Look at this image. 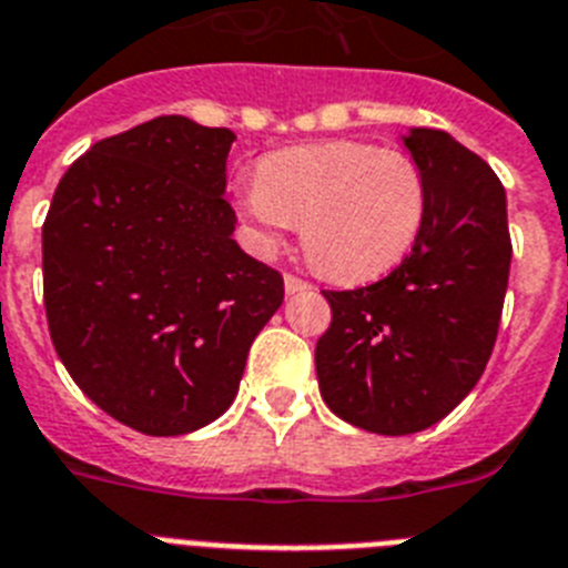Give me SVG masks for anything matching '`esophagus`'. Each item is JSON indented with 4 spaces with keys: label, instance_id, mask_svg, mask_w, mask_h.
<instances>
[{
    "label": "esophagus",
    "instance_id": "esophagus-1",
    "mask_svg": "<svg viewBox=\"0 0 568 568\" xmlns=\"http://www.w3.org/2000/svg\"><path fill=\"white\" fill-rule=\"evenodd\" d=\"M283 283H285V291H288V294H297V291H305V288H312V285L305 283V280L294 277V274H285V277H283Z\"/></svg>",
    "mask_w": 568,
    "mask_h": 568
}]
</instances>
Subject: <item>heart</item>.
<instances>
[{"label":"heart","mask_w":568,"mask_h":568,"mask_svg":"<svg viewBox=\"0 0 568 568\" xmlns=\"http://www.w3.org/2000/svg\"><path fill=\"white\" fill-rule=\"evenodd\" d=\"M236 209L256 245L274 251L294 225L314 268L337 283H368L403 263L426 220V180L403 151L334 140L285 148L260 162Z\"/></svg>","instance_id":"b5f03b06"}]
</instances>
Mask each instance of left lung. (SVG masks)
I'll return each instance as SVG.
<instances>
[{
  "instance_id": "8db88e82",
  "label": "left lung",
  "mask_w": 568,
  "mask_h": 568,
  "mask_svg": "<svg viewBox=\"0 0 568 568\" xmlns=\"http://www.w3.org/2000/svg\"><path fill=\"white\" fill-rule=\"evenodd\" d=\"M426 180V220L388 277L323 291L332 325L317 339L325 406L374 434L423 432L480 379L509 285L506 191L486 162L434 128L403 136Z\"/></svg>"
}]
</instances>
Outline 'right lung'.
I'll use <instances>...</instances> for the list:
<instances>
[{"instance_id": "right-lung-1", "label": "right lung", "mask_w": 568, "mask_h": 568, "mask_svg": "<svg viewBox=\"0 0 568 568\" xmlns=\"http://www.w3.org/2000/svg\"><path fill=\"white\" fill-rule=\"evenodd\" d=\"M234 140L189 116L100 140L59 180L42 225L59 359L102 412L151 437L216 420L283 305L280 271L231 236Z\"/></svg>"}]
</instances>
